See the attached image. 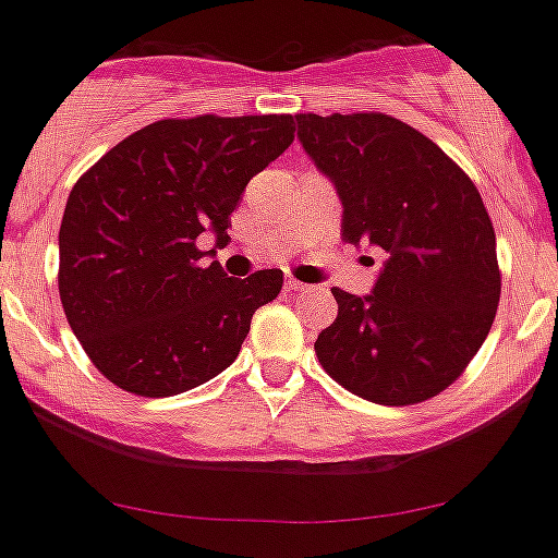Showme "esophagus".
I'll return each instance as SVG.
<instances>
[{
    "mask_svg": "<svg viewBox=\"0 0 558 558\" xmlns=\"http://www.w3.org/2000/svg\"><path fill=\"white\" fill-rule=\"evenodd\" d=\"M286 291H305L307 286L305 283H300V280H294V278H286Z\"/></svg>",
    "mask_w": 558,
    "mask_h": 558,
    "instance_id": "esophagus-1",
    "label": "esophagus"
}]
</instances>
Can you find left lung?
I'll return each mask as SVG.
<instances>
[{
  "mask_svg": "<svg viewBox=\"0 0 558 558\" xmlns=\"http://www.w3.org/2000/svg\"><path fill=\"white\" fill-rule=\"evenodd\" d=\"M296 138L343 204V240L384 251L373 291L332 289L316 356L349 392L409 405L450 387L501 294L480 191L428 135L387 113H296Z\"/></svg>",
  "mask_w": 558,
  "mask_h": 558,
  "instance_id": "left-lung-1",
  "label": "left lung"
}]
</instances>
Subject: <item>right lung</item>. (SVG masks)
Returning <instances> with one entry per match:
<instances>
[{
    "instance_id": "1",
    "label": "right lung",
    "mask_w": 558,
    "mask_h": 558,
    "mask_svg": "<svg viewBox=\"0 0 558 558\" xmlns=\"http://www.w3.org/2000/svg\"><path fill=\"white\" fill-rule=\"evenodd\" d=\"M294 142V117L160 119L108 149L73 185L59 229V296L97 371L169 398L236 360L280 269L234 280L196 240L229 242L247 182ZM215 253V251H209Z\"/></svg>"
}]
</instances>
